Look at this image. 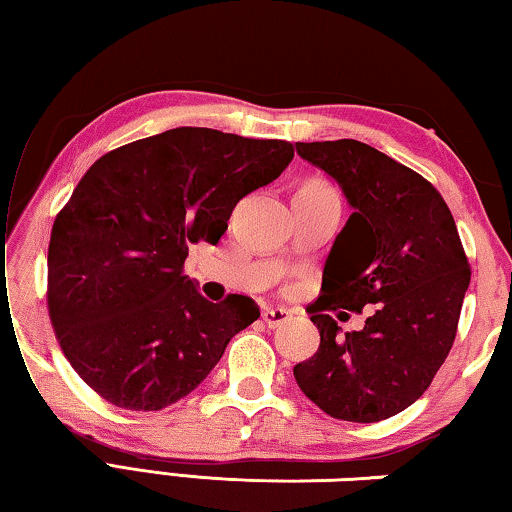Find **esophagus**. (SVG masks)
<instances>
[{
  "label": "esophagus",
  "mask_w": 512,
  "mask_h": 512,
  "mask_svg": "<svg viewBox=\"0 0 512 512\" xmlns=\"http://www.w3.org/2000/svg\"><path fill=\"white\" fill-rule=\"evenodd\" d=\"M289 318H291V311L284 307H271V309L262 311V320L266 323V327H271V329L284 325Z\"/></svg>",
  "instance_id": "34e87169"
}]
</instances>
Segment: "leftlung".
<instances>
[{
    "label": "left lung",
    "instance_id": "obj_1",
    "mask_svg": "<svg viewBox=\"0 0 512 512\" xmlns=\"http://www.w3.org/2000/svg\"><path fill=\"white\" fill-rule=\"evenodd\" d=\"M341 187L352 214L323 268L311 311L316 354L293 375L318 409L348 422L393 418L427 391L452 350L470 264L454 216L429 180L357 140L296 142ZM376 311L340 334L322 311Z\"/></svg>",
    "mask_w": 512,
    "mask_h": 512
}]
</instances>
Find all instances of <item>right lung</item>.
Segmentation results:
<instances>
[{
    "label": "right lung",
    "instance_id": "add662e5",
    "mask_svg": "<svg viewBox=\"0 0 512 512\" xmlns=\"http://www.w3.org/2000/svg\"><path fill=\"white\" fill-rule=\"evenodd\" d=\"M291 160L289 142L183 126L92 164L56 216L47 257L51 325L92 391L160 411L255 323L253 300H205L183 266L189 244H219L235 205Z\"/></svg>",
    "mask_w": 512,
    "mask_h": 512
}]
</instances>
